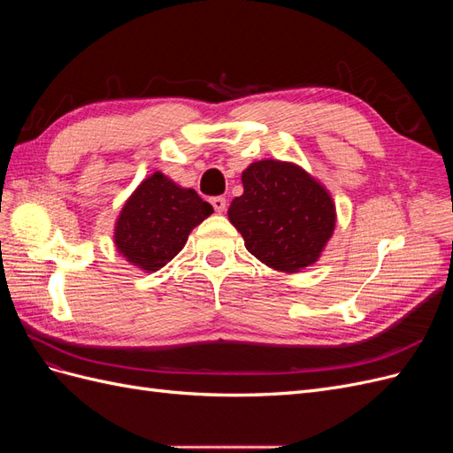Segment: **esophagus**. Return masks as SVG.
Listing matches in <instances>:
<instances>
[{"label":"esophagus","mask_w":453,"mask_h":453,"mask_svg":"<svg viewBox=\"0 0 453 453\" xmlns=\"http://www.w3.org/2000/svg\"><path fill=\"white\" fill-rule=\"evenodd\" d=\"M210 203L213 205V210H215L217 213H223L225 208H226V200H225L223 196H213V198H210Z\"/></svg>","instance_id":"1"}]
</instances>
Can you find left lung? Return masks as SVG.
Here are the masks:
<instances>
[{
	"label": "left lung",
	"instance_id": "1",
	"mask_svg": "<svg viewBox=\"0 0 453 453\" xmlns=\"http://www.w3.org/2000/svg\"><path fill=\"white\" fill-rule=\"evenodd\" d=\"M243 195L230 202L228 221L245 250L268 268L296 273L318 263L336 226L326 187L295 162L265 158L242 172Z\"/></svg>",
	"mask_w": 453,
	"mask_h": 453
}]
</instances>
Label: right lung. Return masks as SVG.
I'll list each match as a JSON object with an SVG mask.
<instances>
[{
	"instance_id": "obj_1",
	"label": "right lung",
	"mask_w": 453,
	"mask_h": 453,
	"mask_svg": "<svg viewBox=\"0 0 453 453\" xmlns=\"http://www.w3.org/2000/svg\"><path fill=\"white\" fill-rule=\"evenodd\" d=\"M211 213V205L195 188L155 172L122 203L113 228L115 248L132 266L157 272L185 248L193 228Z\"/></svg>"
}]
</instances>
